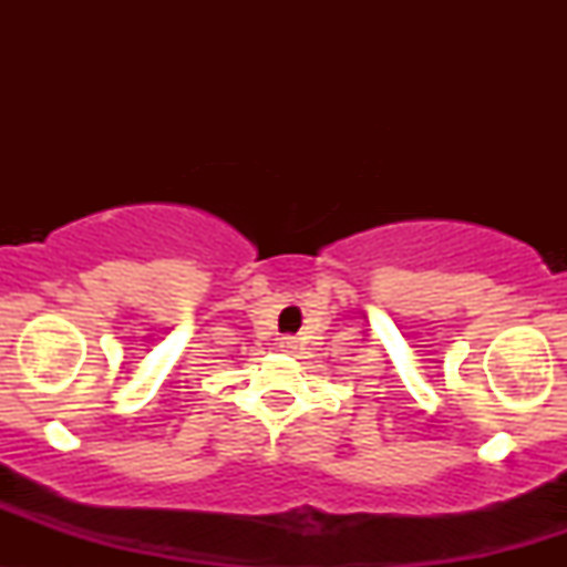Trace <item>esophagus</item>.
Here are the masks:
<instances>
[{
  "label": "esophagus",
  "mask_w": 567,
  "mask_h": 567,
  "mask_svg": "<svg viewBox=\"0 0 567 567\" xmlns=\"http://www.w3.org/2000/svg\"><path fill=\"white\" fill-rule=\"evenodd\" d=\"M279 347H282V349H292V347H296V341H292L290 336H288V338H279Z\"/></svg>",
  "instance_id": "esophagus-1"
}]
</instances>
